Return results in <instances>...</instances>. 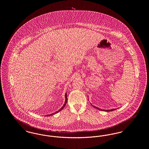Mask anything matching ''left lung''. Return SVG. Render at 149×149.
<instances>
[{"mask_svg": "<svg viewBox=\"0 0 149 149\" xmlns=\"http://www.w3.org/2000/svg\"><path fill=\"white\" fill-rule=\"evenodd\" d=\"M91 105L94 108H96L97 109H98V110H100V111H102V109H100L99 108H98V107H97L93 106L92 104H91ZM116 109H108V110H104V109H103V111H106V112H110V111H114V110H116Z\"/></svg>", "mask_w": 149, "mask_h": 149, "instance_id": "obj_1", "label": "left lung"}]
</instances>
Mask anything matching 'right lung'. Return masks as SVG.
<instances>
[{"label": "right lung", "instance_id": "add662e5", "mask_svg": "<svg viewBox=\"0 0 149 149\" xmlns=\"http://www.w3.org/2000/svg\"><path fill=\"white\" fill-rule=\"evenodd\" d=\"M65 103H64V105H63V106L58 111H57L55 113H54L50 114H49V115H47V116H51V115H52V114H54L57 113H58V112H60V111H61L63 108H64V107L65 106V105H66V103H67V101H68V97H67V93H65Z\"/></svg>", "mask_w": 149, "mask_h": 149}]
</instances>
